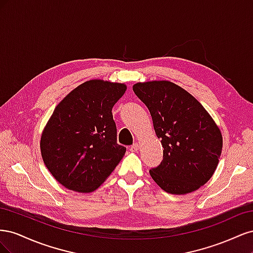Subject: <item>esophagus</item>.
I'll list each match as a JSON object with an SVG mask.
<instances>
[{
  "label": "esophagus",
  "mask_w": 253,
  "mask_h": 253,
  "mask_svg": "<svg viewBox=\"0 0 253 253\" xmlns=\"http://www.w3.org/2000/svg\"><path fill=\"white\" fill-rule=\"evenodd\" d=\"M138 149H139V144L138 143H134L133 145H131V147L128 148V150L131 151V152H137V151H138Z\"/></svg>",
  "instance_id": "esophagus-1"
}]
</instances>
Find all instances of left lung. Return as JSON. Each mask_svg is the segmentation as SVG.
I'll list each match as a JSON object with an SVG mask.
<instances>
[{
	"instance_id": "8db88e82",
	"label": "left lung",
	"mask_w": 253,
	"mask_h": 253,
	"mask_svg": "<svg viewBox=\"0 0 253 253\" xmlns=\"http://www.w3.org/2000/svg\"><path fill=\"white\" fill-rule=\"evenodd\" d=\"M134 93L147 105L164 159L150 174L171 194H186L208 181L218 165L223 137L204 106L170 81L136 83Z\"/></svg>"
}]
</instances>
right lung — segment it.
Wrapping results in <instances>:
<instances>
[{
  "mask_svg": "<svg viewBox=\"0 0 253 253\" xmlns=\"http://www.w3.org/2000/svg\"><path fill=\"white\" fill-rule=\"evenodd\" d=\"M126 89L122 83L89 80L56 106L40 148L45 166L65 188L93 192L124 157L112 109Z\"/></svg>",
  "mask_w": 253,
  "mask_h": 253,
  "instance_id": "1",
  "label": "right lung"
}]
</instances>
